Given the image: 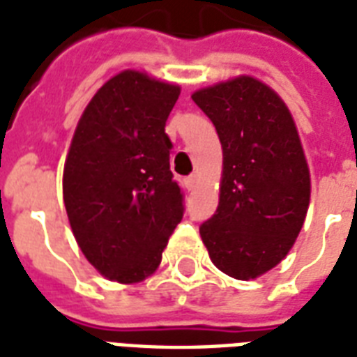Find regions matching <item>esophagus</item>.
<instances>
[{
    "mask_svg": "<svg viewBox=\"0 0 357 357\" xmlns=\"http://www.w3.org/2000/svg\"><path fill=\"white\" fill-rule=\"evenodd\" d=\"M187 187H189V189H195V187H196V176H189V178H187Z\"/></svg>",
    "mask_w": 357,
    "mask_h": 357,
    "instance_id": "obj_1",
    "label": "esophagus"
}]
</instances>
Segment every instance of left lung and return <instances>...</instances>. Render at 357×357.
I'll return each instance as SVG.
<instances>
[{"mask_svg": "<svg viewBox=\"0 0 357 357\" xmlns=\"http://www.w3.org/2000/svg\"><path fill=\"white\" fill-rule=\"evenodd\" d=\"M192 100L222 144L217 213L200 226L218 271L254 280L293 248L310 207V168L283 100L250 75L200 89Z\"/></svg>", "mask_w": 357, "mask_h": 357, "instance_id": "8db88e82", "label": "left lung"}]
</instances>
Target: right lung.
<instances>
[{"mask_svg": "<svg viewBox=\"0 0 357 357\" xmlns=\"http://www.w3.org/2000/svg\"><path fill=\"white\" fill-rule=\"evenodd\" d=\"M179 86L123 70L81 114L63 174L70 226L94 268L119 283L151 276L183 218L165 126Z\"/></svg>", "mask_w": 357, "mask_h": 357, "instance_id": "1", "label": "right lung"}]
</instances>
